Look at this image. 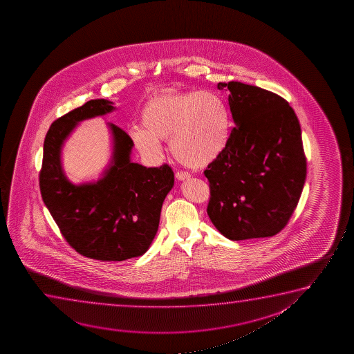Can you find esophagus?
<instances>
[{"instance_id":"34e87169","label":"esophagus","mask_w":354,"mask_h":354,"mask_svg":"<svg viewBox=\"0 0 354 354\" xmlns=\"http://www.w3.org/2000/svg\"><path fill=\"white\" fill-rule=\"evenodd\" d=\"M175 175H176V179L178 180L189 179V173L184 171V170H180V171H178Z\"/></svg>"}]
</instances>
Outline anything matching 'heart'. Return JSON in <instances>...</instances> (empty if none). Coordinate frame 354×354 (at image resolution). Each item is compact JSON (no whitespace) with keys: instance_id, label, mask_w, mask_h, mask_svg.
I'll list each match as a JSON object with an SVG mask.
<instances>
[{"instance_id":"1","label":"heart","mask_w":354,"mask_h":354,"mask_svg":"<svg viewBox=\"0 0 354 354\" xmlns=\"http://www.w3.org/2000/svg\"><path fill=\"white\" fill-rule=\"evenodd\" d=\"M144 127L131 129L133 144L142 155L158 157L160 140H169L170 151L181 165L203 168L227 145L230 115L223 99L208 91L167 92L146 102Z\"/></svg>"}]
</instances>
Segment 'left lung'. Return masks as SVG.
I'll use <instances>...</instances> for the list:
<instances>
[{"mask_svg": "<svg viewBox=\"0 0 354 354\" xmlns=\"http://www.w3.org/2000/svg\"><path fill=\"white\" fill-rule=\"evenodd\" d=\"M218 88L230 91L236 127L223 153L204 170L207 213L228 239L272 237L289 223L305 185L300 123L276 93L237 81Z\"/></svg>", "mask_w": 354, "mask_h": 354, "instance_id": "8db88e82", "label": "left lung"}]
</instances>
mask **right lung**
Instances as JSON below:
<instances>
[{
  "label": "right lung",
  "mask_w": 354,
  "mask_h": 354,
  "mask_svg": "<svg viewBox=\"0 0 354 354\" xmlns=\"http://www.w3.org/2000/svg\"><path fill=\"white\" fill-rule=\"evenodd\" d=\"M111 104L89 100L52 123L44 139L39 191L70 247L89 259L123 261L140 257L150 247L174 173L167 163L156 168L131 163V136L110 123L113 165L95 184L68 183L60 165L63 141L77 122L115 110Z\"/></svg>",
  "instance_id": "right-lung-1"
}]
</instances>
